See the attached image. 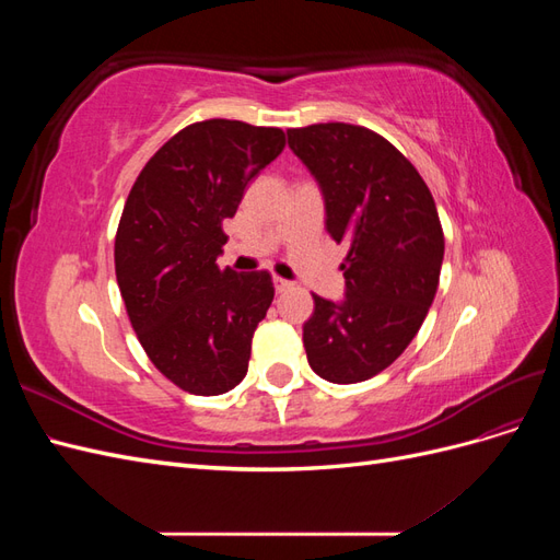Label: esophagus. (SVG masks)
Masks as SVG:
<instances>
[{
    "label": "esophagus",
    "mask_w": 560,
    "mask_h": 560,
    "mask_svg": "<svg viewBox=\"0 0 560 560\" xmlns=\"http://www.w3.org/2000/svg\"><path fill=\"white\" fill-rule=\"evenodd\" d=\"M273 284H276V292L278 294H284V292H290L292 287H294V282H290V280H284V278H273Z\"/></svg>",
    "instance_id": "esophagus-1"
}]
</instances>
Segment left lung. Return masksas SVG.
<instances>
[{"label":"left lung","mask_w":560,"mask_h":560,"mask_svg":"<svg viewBox=\"0 0 560 560\" xmlns=\"http://www.w3.org/2000/svg\"><path fill=\"white\" fill-rule=\"evenodd\" d=\"M287 138L325 196L329 235L348 243L346 299L313 294L308 364L329 383L369 381L413 341L434 301L444 261L434 198L411 161L364 126L315 124Z\"/></svg>","instance_id":"8db88e82"}]
</instances>
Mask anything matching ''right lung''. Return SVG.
Wrapping results in <instances>:
<instances>
[{
    "label": "right lung",
    "mask_w": 560,
    "mask_h": 560,
    "mask_svg": "<svg viewBox=\"0 0 560 560\" xmlns=\"http://www.w3.org/2000/svg\"><path fill=\"white\" fill-rule=\"evenodd\" d=\"M284 149L280 128L208 118L182 128L135 179L114 241L116 282L147 358L184 393L238 385L273 301L266 270H219L245 186Z\"/></svg>",
    "instance_id": "obj_1"
}]
</instances>
